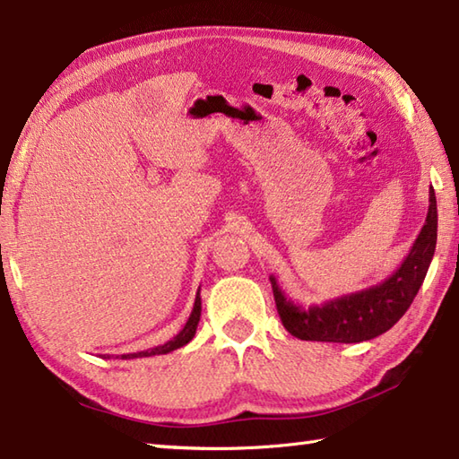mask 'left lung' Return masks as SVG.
I'll use <instances>...</instances> for the list:
<instances>
[{
	"mask_svg": "<svg viewBox=\"0 0 459 459\" xmlns=\"http://www.w3.org/2000/svg\"><path fill=\"white\" fill-rule=\"evenodd\" d=\"M437 243V203L429 186V208L426 222L403 263L394 274L369 289L357 290L321 305L303 307L285 295L279 281L271 274L277 311L285 329L303 341L325 343H361L389 331L410 309L426 279Z\"/></svg>",
	"mask_w": 459,
	"mask_h": 459,
	"instance_id": "left-lung-1",
	"label": "left lung"
}]
</instances>
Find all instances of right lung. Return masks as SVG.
Listing matches in <instances>:
<instances>
[{
  "label": "right lung",
  "instance_id": "1",
  "mask_svg": "<svg viewBox=\"0 0 459 459\" xmlns=\"http://www.w3.org/2000/svg\"><path fill=\"white\" fill-rule=\"evenodd\" d=\"M201 287H198V293L195 299V307H193V313H190L188 321L178 335H174L170 341H166L164 345H158L152 349H146V351H138V353H128V355H122V359H138V357H152V355H166L174 351V349H180L182 345H186L190 339L195 337L196 327H198V321H201Z\"/></svg>",
  "mask_w": 459,
  "mask_h": 459
}]
</instances>
